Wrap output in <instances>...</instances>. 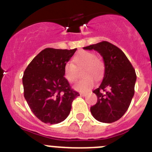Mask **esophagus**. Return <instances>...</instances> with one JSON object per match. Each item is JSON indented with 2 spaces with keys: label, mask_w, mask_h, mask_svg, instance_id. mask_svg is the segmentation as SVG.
Instances as JSON below:
<instances>
[{
  "label": "esophagus",
  "mask_w": 152,
  "mask_h": 152,
  "mask_svg": "<svg viewBox=\"0 0 152 152\" xmlns=\"http://www.w3.org/2000/svg\"><path fill=\"white\" fill-rule=\"evenodd\" d=\"M80 95H81V96H86V95H87V93H86V92H81Z\"/></svg>",
  "instance_id": "1"
}]
</instances>
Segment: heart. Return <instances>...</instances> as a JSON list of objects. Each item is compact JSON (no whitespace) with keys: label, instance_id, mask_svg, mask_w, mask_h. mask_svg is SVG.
Returning <instances> with one entry per match:
<instances>
[{"label":"heart","instance_id":"1","mask_svg":"<svg viewBox=\"0 0 152 152\" xmlns=\"http://www.w3.org/2000/svg\"><path fill=\"white\" fill-rule=\"evenodd\" d=\"M77 66H84L83 75L85 77L80 79L75 88L79 91L85 92L93 86L95 79L100 78L104 72V63L100 58L95 57V53L88 50H83L78 53L73 59ZM65 77L71 83H74L77 79V69L71 62H66L63 68Z\"/></svg>","mask_w":152,"mask_h":152}]
</instances>
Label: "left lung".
<instances>
[{"label": "left lung", "instance_id": "obj_1", "mask_svg": "<svg viewBox=\"0 0 152 152\" xmlns=\"http://www.w3.org/2000/svg\"><path fill=\"white\" fill-rule=\"evenodd\" d=\"M83 49L99 52L105 67L103 80L93 90L98 101L90 111L99 122L112 123L122 118L129 107L137 80L135 70L124 52L109 42H101Z\"/></svg>", "mask_w": 152, "mask_h": 152}]
</instances>
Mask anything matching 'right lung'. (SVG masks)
<instances>
[{"mask_svg":"<svg viewBox=\"0 0 152 152\" xmlns=\"http://www.w3.org/2000/svg\"><path fill=\"white\" fill-rule=\"evenodd\" d=\"M77 48H47L26 68L22 77L24 96L30 110L42 122L57 124L67 118L79 95L64 77V65Z\"/></svg>","mask_w":152,"mask_h":152,"instance_id":"obj_1","label":"right lung"}]
</instances>
